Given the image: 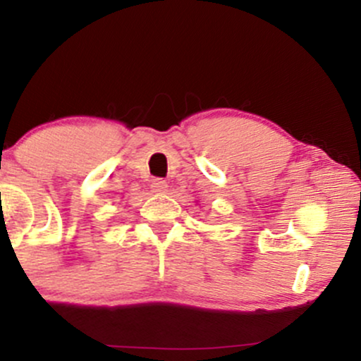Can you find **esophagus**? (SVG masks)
Instances as JSON below:
<instances>
[{
    "instance_id": "obj_1",
    "label": "esophagus",
    "mask_w": 361,
    "mask_h": 361,
    "mask_svg": "<svg viewBox=\"0 0 361 361\" xmlns=\"http://www.w3.org/2000/svg\"><path fill=\"white\" fill-rule=\"evenodd\" d=\"M151 192L152 193H166L168 192V183L164 180H161V178H157L151 183Z\"/></svg>"
}]
</instances>
